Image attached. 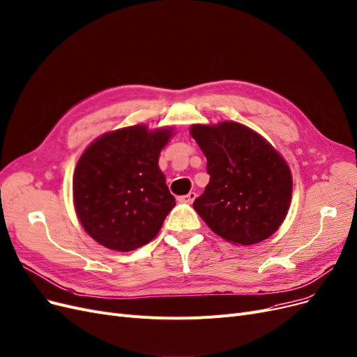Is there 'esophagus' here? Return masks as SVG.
Here are the masks:
<instances>
[{"label": "esophagus", "instance_id": "34e87169", "mask_svg": "<svg viewBox=\"0 0 357 357\" xmlns=\"http://www.w3.org/2000/svg\"><path fill=\"white\" fill-rule=\"evenodd\" d=\"M195 197H197V194H195V192H188L187 195H182V197H179L178 199L181 201V203H187V204H192V201L195 199Z\"/></svg>", "mask_w": 357, "mask_h": 357}]
</instances>
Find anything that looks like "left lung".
<instances>
[{
    "label": "left lung",
    "instance_id": "left-lung-1",
    "mask_svg": "<svg viewBox=\"0 0 357 357\" xmlns=\"http://www.w3.org/2000/svg\"><path fill=\"white\" fill-rule=\"evenodd\" d=\"M207 158L210 182L194 210L225 241L254 245L284 222L291 201V172L262 135L239 122L190 128Z\"/></svg>",
    "mask_w": 357,
    "mask_h": 357
}]
</instances>
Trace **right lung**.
Instances as JSON below:
<instances>
[{"label":"right lung","instance_id":"right-lung-1","mask_svg":"<svg viewBox=\"0 0 357 357\" xmlns=\"http://www.w3.org/2000/svg\"><path fill=\"white\" fill-rule=\"evenodd\" d=\"M172 127L119 128L96 138L73 175V199L83 229L107 250L128 252L156 238L175 197L159 167Z\"/></svg>","mask_w":357,"mask_h":357}]
</instances>
